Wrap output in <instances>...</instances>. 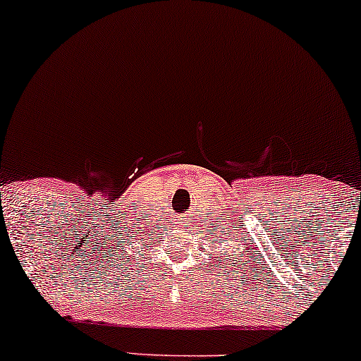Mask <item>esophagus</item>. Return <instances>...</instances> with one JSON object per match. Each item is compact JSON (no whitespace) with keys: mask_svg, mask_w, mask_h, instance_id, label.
Masks as SVG:
<instances>
[{"mask_svg":"<svg viewBox=\"0 0 361 361\" xmlns=\"http://www.w3.org/2000/svg\"><path fill=\"white\" fill-rule=\"evenodd\" d=\"M189 225H191L189 218H179V220L176 221V226H179V228H188Z\"/></svg>","mask_w":361,"mask_h":361,"instance_id":"1","label":"esophagus"}]
</instances>
